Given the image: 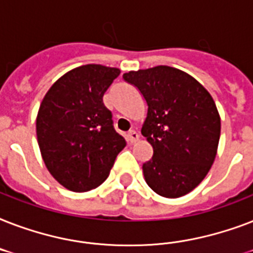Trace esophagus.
<instances>
[{"label":"esophagus","mask_w":253,"mask_h":253,"mask_svg":"<svg viewBox=\"0 0 253 253\" xmlns=\"http://www.w3.org/2000/svg\"><path fill=\"white\" fill-rule=\"evenodd\" d=\"M126 138H127V142H128V143H135L139 139V134L136 132V131L131 130V131H128V132H127Z\"/></svg>","instance_id":"obj_1"}]
</instances>
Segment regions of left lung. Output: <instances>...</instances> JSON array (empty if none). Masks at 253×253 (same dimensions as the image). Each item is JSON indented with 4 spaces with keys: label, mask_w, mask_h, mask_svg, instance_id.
Segmentation results:
<instances>
[{
    "label": "left lung",
    "mask_w": 253,
    "mask_h": 253,
    "mask_svg": "<svg viewBox=\"0 0 253 253\" xmlns=\"http://www.w3.org/2000/svg\"><path fill=\"white\" fill-rule=\"evenodd\" d=\"M146 99L142 135L154 148L143 174L155 193L178 198L197 188L211 168L220 117L206 89L180 69L158 65L123 75Z\"/></svg>",
    "instance_id": "obj_1"
}]
</instances>
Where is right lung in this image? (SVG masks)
Segmentation results:
<instances>
[{
  "label": "right lung",
  "instance_id": "obj_1",
  "mask_svg": "<svg viewBox=\"0 0 253 253\" xmlns=\"http://www.w3.org/2000/svg\"><path fill=\"white\" fill-rule=\"evenodd\" d=\"M119 73L105 65H81L61 76L42 101L37 117L42 158L68 190L81 193L99 186L126 146L102 99Z\"/></svg>",
  "mask_w": 253,
  "mask_h": 253
}]
</instances>
